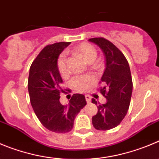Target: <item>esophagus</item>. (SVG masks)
<instances>
[{
    "label": "esophagus",
    "instance_id": "obj_1",
    "mask_svg": "<svg viewBox=\"0 0 159 159\" xmlns=\"http://www.w3.org/2000/svg\"><path fill=\"white\" fill-rule=\"evenodd\" d=\"M85 100H86L87 103H90V101H91V96L89 95H85Z\"/></svg>",
    "mask_w": 159,
    "mask_h": 159
}]
</instances>
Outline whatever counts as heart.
<instances>
[{"label": "heart", "mask_w": 159, "mask_h": 159, "mask_svg": "<svg viewBox=\"0 0 159 159\" xmlns=\"http://www.w3.org/2000/svg\"><path fill=\"white\" fill-rule=\"evenodd\" d=\"M75 51L81 56L88 63L94 62L97 56V51L93 44L84 42L78 44L75 48ZM57 68L62 76H66L69 74V68L67 66V59L66 53L59 55L57 59ZM96 81V79L91 75H81L75 76L70 81V85L73 89L77 92H86L91 88Z\"/></svg>", "instance_id": "b5f03b06"}]
</instances>
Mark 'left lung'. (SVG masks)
I'll return each instance as SVG.
<instances>
[{
	"instance_id": "left-lung-1",
	"label": "left lung",
	"mask_w": 159,
	"mask_h": 159,
	"mask_svg": "<svg viewBox=\"0 0 159 159\" xmlns=\"http://www.w3.org/2000/svg\"><path fill=\"white\" fill-rule=\"evenodd\" d=\"M89 41L97 44L104 54L105 70L100 81L104 86L99 90L107 100L105 104H99L95 99L92 100L98 108L92 121L96 129L109 130L121 123L129 107L133 92L129 65L123 53L108 40L93 38Z\"/></svg>"
}]
</instances>
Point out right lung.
Masks as SVG:
<instances>
[{
    "mask_svg": "<svg viewBox=\"0 0 159 159\" xmlns=\"http://www.w3.org/2000/svg\"><path fill=\"white\" fill-rule=\"evenodd\" d=\"M70 42H59L44 47L30 68L28 91L35 115L41 124L52 132L65 133L74 127L77 115L86 105L82 94H74L69 103L61 104L63 83L57 68L59 54Z\"/></svg>",
    "mask_w": 159,
    "mask_h": 159,
    "instance_id": "obj_1",
    "label": "right lung"
}]
</instances>
